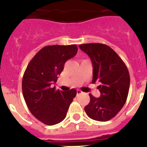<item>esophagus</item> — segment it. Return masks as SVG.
Masks as SVG:
<instances>
[{"instance_id": "1", "label": "esophagus", "mask_w": 147, "mask_h": 147, "mask_svg": "<svg viewBox=\"0 0 147 147\" xmlns=\"http://www.w3.org/2000/svg\"><path fill=\"white\" fill-rule=\"evenodd\" d=\"M83 92L81 91V90H77V95H79V94H82Z\"/></svg>"}]
</instances>
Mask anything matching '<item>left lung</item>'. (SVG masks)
Masks as SVG:
<instances>
[{
  "instance_id": "1",
  "label": "left lung",
  "mask_w": 147,
  "mask_h": 147,
  "mask_svg": "<svg viewBox=\"0 0 147 147\" xmlns=\"http://www.w3.org/2000/svg\"><path fill=\"white\" fill-rule=\"evenodd\" d=\"M93 66L92 83L99 82L100 98L89 94L85 111L90 118L107 121L116 116L125 104L130 88V75L125 63L110 47L101 43L79 45Z\"/></svg>"
}]
</instances>
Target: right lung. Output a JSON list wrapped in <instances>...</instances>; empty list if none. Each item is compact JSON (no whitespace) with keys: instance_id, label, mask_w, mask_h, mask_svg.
I'll return each mask as SVG.
<instances>
[{"instance_id":"add662e5","label":"right lung","mask_w":147,"mask_h":147,"mask_svg":"<svg viewBox=\"0 0 147 147\" xmlns=\"http://www.w3.org/2000/svg\"><path fill=\"white\" fill-rule=\"evenodd\" d=\"M76 45L47 46L31 59L24 71L22 91L30 111L47 125H55L66 117L69 105L76 96V89L55 90L57 82L67 60L76 55Z\"/></svg>"}]
</instances>
